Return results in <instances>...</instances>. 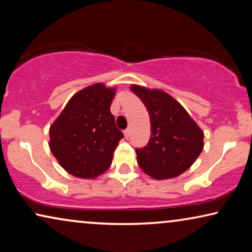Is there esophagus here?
I'll return each mask as SVG.
<instances>
[{
    "instance_id": "1",
    "label": "esophagus",
    "mask_w": 252,
    "mask_h": 252,
    "mask_svg": "<svg viewBox=\"0 0 252 252\" xmlns=\"http://www.w3.org/2000/svg\"><path fill=\"white\" fill-rule=\"evenodd\" d=\"M124 134H125V137H126V139H128V137H129V134H130V129H129V128H126L125 130H124Z\"/></svg>"
}]
</instances>
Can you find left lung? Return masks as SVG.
<instances>
[{
	"label": "left lung",
	"instance_id": "obj_1",
	"mask_svg": "<svg viewBox=\"0 0 252 252\" xmlns=\"http://www.w3.org/2000/svg\"><path fill=\"white\" fill-rule=\"evenodd\" d=\"M150 116V139L136 148L137 164L157 180L175 178L194 164L203 150L204 133L180 103L163 91L132 85Z\"/></svg>",
	"mask_w": 252,
	"mask_h": 252
}]
</instances>
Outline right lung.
<instances>
[{
  "instance_id": "1",
  "label": "right lung",
  "mask_w": 252,
  "mask_h": 252,
  "mask_svg": "<svg viewBox=\"0 0 252 252\" xmlns=\"http://www.w3.org/2000/svg\"><path fill=\"white\" fill-rule=\"evenodd\" d=\"M115 88L95 84L72 96L49 129V147L61 166L77 178L93 179L108 170L124 137L110 106Z\"/></svg>"
}]
</instances>
